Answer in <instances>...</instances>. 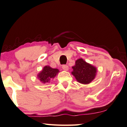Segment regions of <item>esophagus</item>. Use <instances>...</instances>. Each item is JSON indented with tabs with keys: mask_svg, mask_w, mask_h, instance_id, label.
<instances>
[{
	"mask_svg": "<svg viewBox=\"0 0 127 127\" xmlns=\"http://www.w3.org/2000/svg\"><path fill=\"white\" fill-rule=\"evenodd\" d=\"M62 68L65 71H68V66L67 65H65V64H64V65H62Z\"/></svg>",
	"mask_w": 127,
	"mask_h": 127,
	"instance_id": "esophagus-1",
	"label": "esophagus"
}]
</instances>
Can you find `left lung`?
Segmentation results:
<instances>
[{
    "label": "left lung",
    "mask_w": 127,
    "mask_h": 127,
    "mask_svg": "<svg viewBox=\"0 0 127 127\" xmlns=\"http://www.w3.org/2000/svg\"><path fill=\"white\" fill-rule=\"evenodd\" d=\"M72 68V74L78 82L83 84L90 83L94 79L97 72L95 67L87 63L82 59L76 60Z\"/></svg>",
    "instance_id": "8db88e82"
}]
</instances>
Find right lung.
Masks as SVG:
<instances>
[{
  "instance_id": "right-lung-1",
  "label": "right lung",
  "mask_w": 127,
  "mask_h": 127,
  "mask_svg": "<svg viewBox=\"0 0 127 127\" xmlns=\"http://www.w3.org/2000/svg\"><path fill=\"white\" fill-rule=\"evenodd\" d=\"M58 72V69L52 68L49 66H45L44 67L43 70L38 74V78L42 83H48L50 82L51 79L54 78Z\"/></svg>"
}]
</instances>
